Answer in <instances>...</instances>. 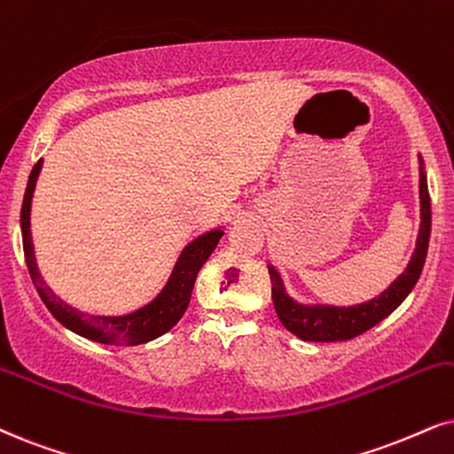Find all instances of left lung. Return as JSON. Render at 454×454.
<instances>
[{
  "instance_id": "1",
  "label": "left lung",
  "mask_w": 454,
  "mask_h": 454,
  "mask_svg": "<svg viewBox=\"0 0 454 454\" xmlns=\"http://www.w3.org/2000/svg\"><path fill=\"white\" fill-rule=\"evenodd\" d=\"M421 228H419L417 249L412 254L409 266L386 291L375 300L358 303V306L337 308V306H303L291 300L285 294V286L280 283L278 272L272 266L270 270V280H272V300L280 323L294 335L303 341H346L354 340L360 333L369 331L371 326L381 323L389 317L395 308L406 300L412 286L421 277L423 263H426L429 234H432V203H429L427 180L421 168Z\"/></svg>"
}]
</instances>
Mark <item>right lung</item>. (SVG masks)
<instances>
[{"label": "right lung", "mask_w": 454, "mask_h": 454, "mask_svg": "<svg viewBox=\"0 0 454 454\" xmlns=\"http://www.w3.org/2000/svg\"><path fill=\"white\" fill-rule=\"evenodd\" d=\"M39 169H42V160H37L35 168L31 169L25 199H22V249H25L27 268L33 278V285H35L39 297H42L50 312L54 314V318L65 325L67 329H71L82 337H88L91 341L117 343V346L119 343H123V346H137V343L153 341L163 335V333H168L182 318V314L186 312L199 270L203 268V263L214 254L215 245L220 243L223 232L211 231L203 234V237L194 239L182 251L180 260H177L165 289L148 306L136 309L131 314H125V317H90V314H83L79 309L67 306L65 301L51 294V289L43 283L42 274L37 270L31 240V199L33 191H35Z\"/></svg>", "instance_id": "add662e5"}]
</instances>
